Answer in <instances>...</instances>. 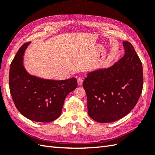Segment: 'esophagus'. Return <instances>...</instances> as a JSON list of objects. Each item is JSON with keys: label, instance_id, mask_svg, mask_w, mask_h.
<instances>
[{"label": "esophagus", "instance_id": "34e87169", "mask_svg": "<svg viewBox=\"0 0 155 155\" xmlns=\"http://www.w3.org/2000/svg\"><path fill=\"white\" fill-rule=\"evenodd\" d=\"M77 81H78V84L79 85V86H81V85L83 84V78H81V77L78 78V80H77Z\"/></svg>", "mask_w": 155, "mask_h": 155}]
</instances>
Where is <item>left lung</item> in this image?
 Instances as JSON below:
<instances>
[{"mask_svg": "<svg viewBox=\"0 0 155 155\" xmlns=\"http://www.w3.org/2000/svg\"><path fill=\"white\" fill-rule=\"evenodd\" d=\"M123 45V58L110 67L88 72L83 81L88 114L98 123H111L126 116L142 93V63L129 42Z\"/></svg>", "mask_w": 155, "mask_h": 155, "instance_id": "8db88e82", "label": "left lung"}]
</instances>
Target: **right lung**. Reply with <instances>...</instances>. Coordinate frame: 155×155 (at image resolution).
<instances>
[{
  "label": "right lung",
  "instance_id": "right-lung-1",
  "mask_svg": "<svg viewBox=\"0 0 155 155\" xmlns=\"http://www.w3.org/2000/svg\"><path fill=\"white\" fill-rule=\"evenodd\" d=\"M31 42L23 45L11 62L10 91L15 107L23 116L42 123L53 121L61 114L66 97L77 87V80L45 79L29 74L23 56Z\"/></svg>",
  "mask_w": 155,
  "mask_h": 155
}]
</instances>
